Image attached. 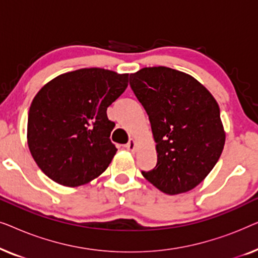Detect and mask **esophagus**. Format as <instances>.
Listing matches in <instances>:
<instances>
[{
	"label": "esophagus",
	"mask_w": 258,
	"mask_h": 258,
	"mask_svg": "<svg viewBox=\"0 0 258 258\" xmlns=\"http://www.w3.org/2000/svg\"><path fill=\"white\" fill-rule=\"evenodd\" d=\"M125 148H126V150H129V151H132V153H134V151L136 150V142L132 139L128 143L125 144Z\"/></svg>",
	"instance_id": "1"
}]
</instances>
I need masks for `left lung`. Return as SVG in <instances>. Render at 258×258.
Wrapping results in <instances>:
<instances>
[{"label":"left lung","instance_id":"8db88e82","mask_svg":"<svg viewBox=\"0 0 258 258\" xmlns=\"http://www.w3.org/2000/svg\"><path fill=\"white\" fill-rule=\"evenodd\" d=\"M130 87L149 116L156 142V167L142 175L168 195L194 189L224 147L216 100L192 76L167 67L130 74Z\"/></svg>","mask_w":258,"mask_h":258}]
</instances>
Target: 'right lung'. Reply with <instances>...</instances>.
I'll use <instances>...</instances> for the list:
<instances>
[{
    "instance_id": "1",
    "label": "right lung",
    "mask_w": 258,
    "mask_h": 258,
    "mask_svg": "<svg viewBox=\"0 0 258 258\" xmlns=\"http://www.w3.org/2000/svg\"><path fill=\"white\" fill-rule=\"evenodd\" d=\"M129 74L84 68L62 74L36 94L28 114L31 156L52 181L66 186L89 183L115 156V123L107 109L128 87Z\"/></svg>"
}]
</instances>
